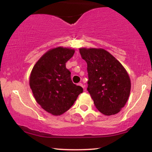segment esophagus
<instances>
[{
    "mask_svg": "<svg viewBox=\"0 0 152 152\" xmlns=\"http://www.w3.org/2000/svg\"><path fill=\"white\" fill-rule=\"evenodd\" d=\"M78 85H79V86H80L83 87V88H84V86H83V83H78Z\"/></svg>",
    "mask_w": 152,
    "mask_h": 152,
    "instance_id": "1",
    "label": "esophagus"
}]
</instances>
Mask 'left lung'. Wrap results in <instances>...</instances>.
Listing matches in <instances>:
<instances>
[{
  "label": "left lung",
  "instance_id": "8db88e82",
  "mask_svg": "<svg viewBox=\"0 0 152 152\" xmlns=\"http://www.w3.org/2000/svg\"><path fill=\"white\" fill-rule=\"evenodd\" d=\"M87 64L88 88L96 109L106 116L117 114L129 97L131 80L122 64L103 48L79 49Z\"/></svg>",
  "mask_w": 152,
  "mask_h": 152
}]
</instances>
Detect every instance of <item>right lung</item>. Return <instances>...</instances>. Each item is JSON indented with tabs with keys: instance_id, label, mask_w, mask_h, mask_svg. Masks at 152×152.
<instances>
[{
	"instance_id": "add662e5",
	"label": "right lung",
	"mask_w": 152,
	"mask_h": 152,
	"mask_svg": "<svg viewBox=\"0 0 152 152\" xmlns=\"http://www.w3.org/2000/svg\"><path fill=\"white\" fill-rule=\"evenodd\" d=\"M74 49L56 47L45 53L31 71L29 85L36 102L53 116L68 111L83 88L71 81L66 63L74 56Z\"/></svg>"
}]
</instances>
